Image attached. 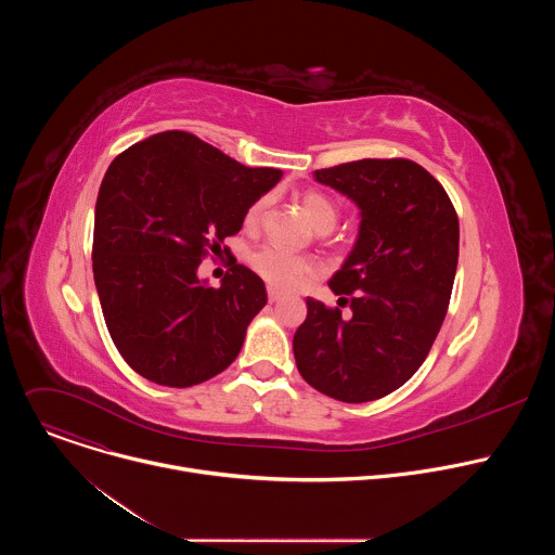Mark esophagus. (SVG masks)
Here are the masks:
<instances>
[{"label": "esophagus", "mask_w": 555, "mask_h": 555, "mask_svg": "<svg viewBox=\"0 0 555 555\" xmlns=\"http://www.w3.org/2000/svg\"><path fill=\"white\" fill-rule=\"evenodd\" d=\"M268 298H270V302H279L283 298V294L279 289H274V287H268Z\"/></svg>", "instance_id": "obj_1"}]
</instances>
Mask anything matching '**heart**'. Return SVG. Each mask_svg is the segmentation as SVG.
I'll return each mask as SVG.
<instances>
[{
  "mask_svg": "<svg viewBox=\"0 0 555 555\" xmlns=\"http://www.w3.org/2000/svg\"><path fill=\"white\" fill-rule=\"evenodd\" d=\"M298 202L305 215L309 217V221L313 223V228L319 232H330L338 223L340 208L330 195L321 191H305L300 193ZM268 204H270V197L261 195L248 206L244 215V225L248 230H257L261 225ZM250 266L266 283H270L276 289H292L319 270V263H315L313 257L294 255L279 246H261L259 250H255L250 255Z\"/></svg>",
  "mask_w": 555,
  "mask_h": 555,
  "instance_id": "b5f03b06",
  "label": "heart"
}]
</instances>
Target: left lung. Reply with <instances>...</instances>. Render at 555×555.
<instances>
[{"mask_svg": "<svg viewBox=\"0 0 555 555\" xmlns=\"http://www.w3.org/2000/svg\"><path fill=\"white\" fill-rule=\"evenodd\" d=\"M315 180L351 197L362 221L330 281L350 313L307 298L294 334L296 366L338 402H373L415 375L443 325L459 217L446 189L406 157H364L319 169Z\"/></svg>", "mask_w": 555, "mask_h": 555, "instance_id": "left-lung-1", "label": "left lung"}]
</instances>
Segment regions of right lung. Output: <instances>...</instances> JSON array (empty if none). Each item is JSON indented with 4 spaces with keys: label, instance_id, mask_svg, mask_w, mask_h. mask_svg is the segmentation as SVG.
Segmentation results:
<instances>
[{
    "label": "right lung",
    "instance_id": "right-lung-1",
    "mask_svg": "<svg viewBox=\"0 0 555 555\" xmlns=\"http://www.w3.org/2000/svg\"><path fill=\"white\" fill-rule=\"evenodd\" d=\"M281 176L189 131L155 133L114 157L96 199L92 268L109 336L135 373L186 388L240 356L266 285L236 259L221 287L202 285L197 268Z\"/></svg>",
    "mask_w": 555,
    "mask_h": 555
}]
</instances>
